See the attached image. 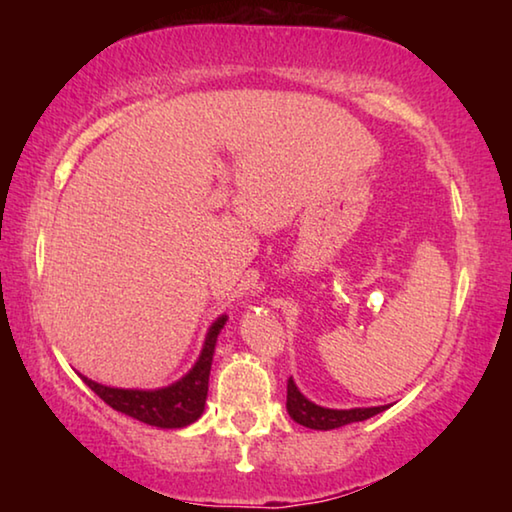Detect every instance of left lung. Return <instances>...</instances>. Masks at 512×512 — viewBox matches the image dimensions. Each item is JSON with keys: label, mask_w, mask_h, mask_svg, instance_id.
<instances>
[{"label": "left lung", "mask_w": 512, "mask_h": 512, "mask_svg": "<svg viewBox=\"0 0 512 512\" xmlns=\"http://www.w3.org/2000/svg\"><path fill=\"white\" fill-rule=\"evenodd\" d=\"M386 409L388 406H370V409H325V406L309 402L307 397L298 391L296 381L291 377L287 381V411L293 420L309 429H318V431L339 429L343 424L368 420L372 415H377Z\"/></svg>", "instance_id": "8db88e82"}]
</instances>
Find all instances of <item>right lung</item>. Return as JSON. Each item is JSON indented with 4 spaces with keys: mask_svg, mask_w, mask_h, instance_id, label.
Returning <instances> with one entry per match:
<instances>
[{
    "mask_svg": "<svg viewBox=\"0 0 512 512\" xmlns=\"http://www.w3.org/2000/svg\"><path fill=\"white\" fill-rule=\"evenodd\" d=\"M228 316H219L212 323L210 332L205 336L201 357L194 363V368L187 372L176 384L155 388V391H137V388H112L92 381L88 377L81 379L97 393L103 402L112 409L131 415L144 424L160 429H180L196 422L205 411L207 400V381H210L214 345L219 339V332Z\"/></svg>",
    "mask_w": 512,
    "mask_h": 512,
    "instance_id": "add662e5",
    "label": "right lung"
}]
</instances>
